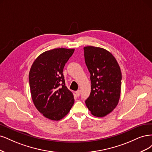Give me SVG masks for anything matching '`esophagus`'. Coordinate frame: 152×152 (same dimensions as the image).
<instances>
[{"label":"esophagus","instance_id":"obj_1","mask_svg":"<svg viewBox=\"0 0 152 152\" xmlns=\"http://www.w3.org/2000/svg\"><path fill=\"white\" fill-rule=\"evenodd\" d=\"M76 95L77 97H79L80 95V90H77L76 91Z\"/></svg>","mask_w":152,"mask_h":152}]
</instances>
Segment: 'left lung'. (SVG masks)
<instances>
[{
  "mask_svg": "<svg viewBox=\"0 0 152 152\" xmlns=\"http://www.w3.org/2000/svg\"><path fill=\"white\" fill-rule=\"evenodd\" d=\"M84 56L91 84L85 104L93 115L104 117L118 104L122 80L120 67L112 53L104 48L85 47Z\"/></svg>",
  "mask_w": 152,
  "mask_h": 152,
  "instance_id": "1",
  "label": "left lung"
}]
</instances>
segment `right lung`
Instances as JSON below:
<instances>
[{
  "label": "right lung",
  "instance_id": "obj_1",
  "mask_svg": "<svg viewBox=\"0 0 152 152\" xmlns=\"http://www.w3.org/2000/svg\"><path fill=\"white\" fill-rule=\"evenodd\" d=\"M75 49L59 48L42 53L34 61L29 73L33 104L47 118L58 121L74 104L72 93L65 84L63 69Z\"/></svg>",
  "mask_w": 152,
  "mask_h": 152
}]
</instances>
